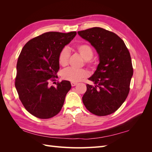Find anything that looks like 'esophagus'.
I'll use <instances>...</instances> for the list:
<instances>
[{"mask_svg":"<svg viewBox=\"0 0 152 152\" xmlns=\"http://www.w3.org/2000/svg\"><path fill=\"white\" fill-rule=\"evenodd\" d=\"M77 84V82H71V85H72V86H75Z\"/></svg>","mask_w":152,"mask_h":152,"instance_id":"1","label":"esophagus"}]
</instances>
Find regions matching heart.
Returning a JSON list of instances; mask_svg holds the SVG:
<instances>
[{
  "mask_svg": "<svg viewBox=\"0 0 152 152\" xmlns=\"http://www.w3.org/2000/svg\"><path fill=\"white\" fill-rule=\"evenodd\" d=\"M77 51L85 59V63L90 70H94L96 68V63L91 60L94 52L93 49L87 44H79L75 45ZM70 50L65 47L61 49L58 54V61L62 66H66L68 64L70 58ZM88 76V72L85 69H75L68 68L62 72L61 77L64 80L73 82H79Z\"/></svg>",
  "mask_w": 152,
  "mask_h": 152,
  "instance_id": "b5f03b06",
  "label": "heart"
}]
</instances>
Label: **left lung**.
<instances>
[{
    "mask_svg": "<svg viewBox=\"0 0 152 152\" xmlns=\"http://www.w3.org/2000/svg\"><path fill=\"white\" fill-rule=\"evenodd\" d=\"M97 50L99 63L87 84L82 102L98 116L112 114L125 102L130 91L133 68L130 53L123 40L112 31L99 27L78 31Z\"/></svg>",
    "mask_w": 152,
    "mask_h": 152,
    "instance_id": "8db88e82",
    "label": "left lung"
}]
</instances>
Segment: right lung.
Wrapping results in <instances>:
<instances>
[{
    "label": "right lung",
    "mask_w": 152,
    "mask_h": 152,
    "mask_svg": "<svg viewBox=\"0 0 152 152\" xmlns=\"http://www.w3.org/2000/svg\"><path fill=\"white\" fill-rule=\"evenodd\" d=\"M76 34L49 31L31 39L23 48L17 62L15 87L23 105L34 116L47 119L61 111L71 84L63 80L54 86L49 82L58 77L59 51Z\"/></svg>",
    "instance_id": "right-lung-1"
}]
</instances>
